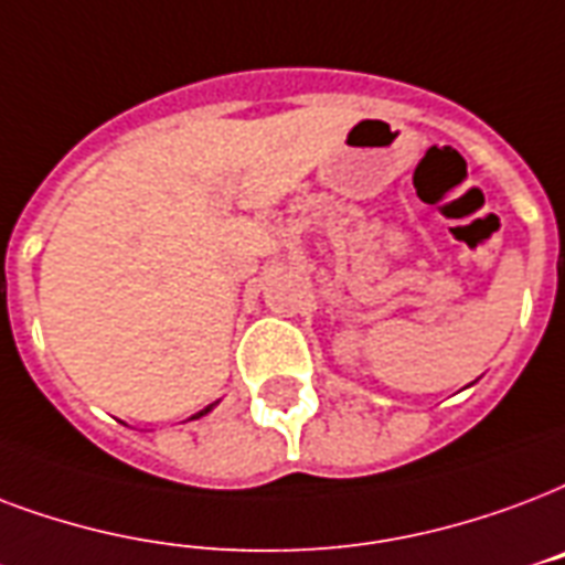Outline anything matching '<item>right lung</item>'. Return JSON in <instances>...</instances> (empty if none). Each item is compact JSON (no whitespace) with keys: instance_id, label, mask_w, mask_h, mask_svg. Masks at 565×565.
<instances>
[{"instance_id":"1","label":"right lung","mask_w":565,"mask_h":565,"mask_svg":"<svg viewBox=\"0 0 565 565\" xmlns=\"http://www.w3.org/2000/svg\"><path fill=\"white\" fill-rule=\"evenodd\" d=\"M213 406H215V403H213ZM213 406H206V408H204V412H198V415H195V417H201V415H206V412H210V408H213ZM195 417H192V420H195Z\"/></svg>"}]
</instances>
